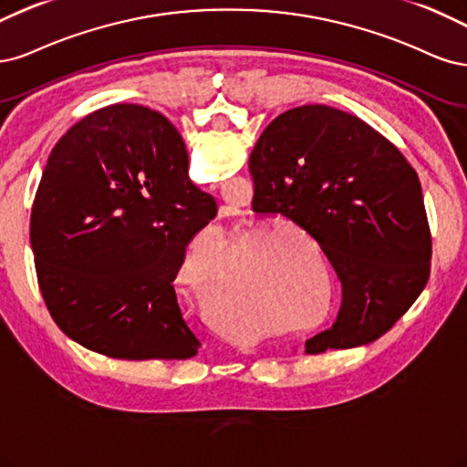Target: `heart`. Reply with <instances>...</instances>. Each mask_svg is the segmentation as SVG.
I'll use <instances>...</instances> for the list:
<instances>
[{"instance_id":"obj_1","label":"heart","mask_w":467,"mask_h":467,"mask_svg":"<svg viewBox=\"0 0 467 467\" xmlns=\"http://www.w3.org/2000/svg\"><path fill=\"white\" fill-rule=\"evenodd\" d=\"M277 240L279 234H269L255 246L258 252H264L265 258H272L279 265V279L269 291V298H272L277 314L283 318H291L303 308L305 300L308 298L314 300L316 308H322L326 300L324 289L320 285L318 287H312V285L308 287L306 279L300 275L295 254L289 248L277 246ZM229 265L231 243L227 234L219 229H209L195 238L190 246L182 264V277L193 287H198L203 296H209L213 281L227 272ZM213 310L223 327L238 339H248L272 329V326L265 324L258 316V298L248 289V285L236 275L219 283L213 295Z\"/></svg>"}]
</instances>
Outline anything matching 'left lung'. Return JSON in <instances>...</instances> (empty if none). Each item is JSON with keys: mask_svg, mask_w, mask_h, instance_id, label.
<instances>
[{"mask_svg": "<svg viewBox=\"0 0 467 467\" xmlns=\"http://www.w3.org/2000/svg\"><path fill=\"white\" fill-rule=\"evenodd\" d=\"M255 213L306 231L341 281V308L305 353L384 336L431 274V229L417 172L384 135L326 104L279 114L250 155Z\"/></svg>", "mask_w": 467, "mask_h": 467, "instance_id": "left-lung-1", "label": "left lung"}]
</instances>
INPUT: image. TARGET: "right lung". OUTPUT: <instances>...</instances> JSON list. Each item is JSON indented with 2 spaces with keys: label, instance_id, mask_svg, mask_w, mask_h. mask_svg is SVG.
Segmentation results:
<instances>
[{
  "label": "right lung",
  "instance_id": "right-lung-1",
  "mask_svg": "<svg viewBox=\"0 0 467 467\" xmlns=\"http://www.w3.org/2000/svg\"><path fill=\"white\" fill-rule=\"evenodd\" d=\"M215 215L162 114L112 104L79 119L52 149L31 215L38 287L57 327L110 358L198 355L172 281Z\"/></svg>",
  "mask_w": 467,
  "mask_h": 467
}]
</instances>
